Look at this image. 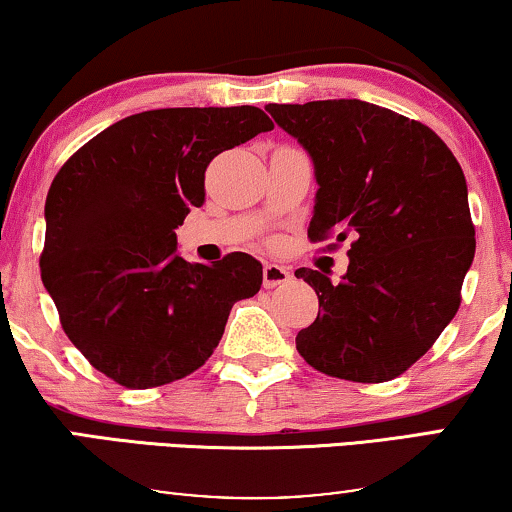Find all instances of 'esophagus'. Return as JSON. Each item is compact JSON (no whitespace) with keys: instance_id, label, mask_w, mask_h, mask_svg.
<instances>
[{"instance_id":"1","label":"esophagus","mask_w":512,"mask_h":512,"mask_svg":"<svg viewBox=\"0 0 512 512\" xmlns=\"http://www.w3.org/2000/svg\"><path fill=\"white\" fill-rule=\"evenodd\" d=\"M291 279V272L277 263L263 265V286L265 289H275L279 284H286Z\"/></svg>"}]
</instances>
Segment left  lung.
Masks as SVG:
<instances>
[{"label": "left lung", "mask_w": 512, "mask_h": 512, "mask_svg": "<svg viewBox=\"0 0 512 512\" xmlns=\"http://www.w3.org/2000/svg\"><path fill=\"white\" fill-rule=\"evenodd\" d=\"M314 160L307 237L352 240L347 275L298 268L319 314L296 349L319 373L389 382L429 352L461 305L475 256L466 179L429 125L361 100L268 104Z\"/></svg>", "instance_id": "8db88e82"}]
</instances>
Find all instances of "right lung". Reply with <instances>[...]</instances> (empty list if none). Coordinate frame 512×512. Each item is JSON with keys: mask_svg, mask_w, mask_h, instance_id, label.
Listing matches in <instances>:
<instances>
[{"mask_svg": "<svg viewBox=\"0 0 512 512\" xmlns=\"http://www.w3.org/2000/svg\"><path fill=\"white\" fill-rule=\"evenodd\" d=\"M272 128L258 107L142 111L55 174L41 282L62 331L109 380L151 389L191 375L214 354L237 300L261 289L256 258L186 263L174 230L205 202L207 165Z\"/></svg>", "mask_w": 512, "mask_h": 512, "instance_id": "1", "label": "right lung"}]
</instances>
